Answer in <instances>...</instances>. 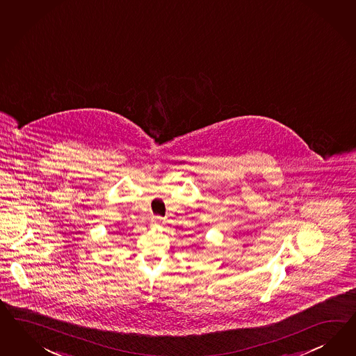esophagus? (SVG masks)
I'll return each instance as SVG.
<instances>
[{"label":"esophagus","mask_w":356,"mask_h":356,"mask_svg":"<svg viewBox=\"0 0 356 356\" xmlns=\"http://www.w3.org/2000/svg\"><path fill=\"white\" fill-rule=\"evenodd\" d=\"M161 224H163V218H161V217H154V218H153V226H160Z\"/></svg>","instance_id":"obj_1"}]
</instances>
